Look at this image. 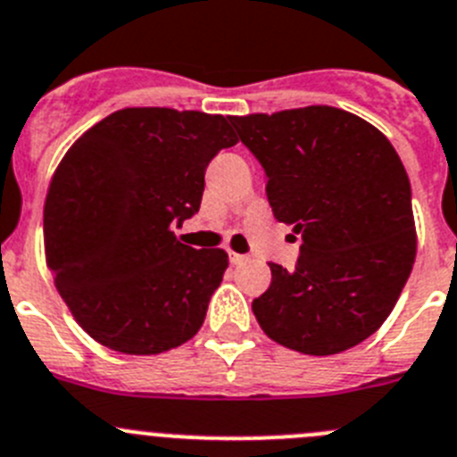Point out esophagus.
Masks as SVG:
<instances>
[{
  "mask_svg": "<svg viewBox=\"0 0 457 457\" xmlns=\"http://www.w3.org/2000/svg\"><path fill=\"white\" fill-rule=\"evenodd\" d=\"M228 258H231L233 265H245V262L249 261V256H242V253H236V251H231V253H228Z\"/></svg>",
  "mask_w": 457,
  "mask_h": 457,
  "instance_id": "1",
  "label": "esophagus"
}]
</instances>
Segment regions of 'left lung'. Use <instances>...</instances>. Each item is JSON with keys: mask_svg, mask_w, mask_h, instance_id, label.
<instances>
[{"mask_svg": "<svg viewBox=\"0 0 457 457\" xmlns=\"http://www.w3.org/2000/svg\"><path fill=\"white\" fill-rule=\"evenodd\" d=\"M267 174L274 217L301 236L295 270L270 262L251 308L278 345L333 355L390 317L417 256L399 154L362 117L333 106L228 117Z\"/></svg>", "mask_w": 457, "mask_h": 457, "instance_id": "1", "label": "left lung"}]
</instances>
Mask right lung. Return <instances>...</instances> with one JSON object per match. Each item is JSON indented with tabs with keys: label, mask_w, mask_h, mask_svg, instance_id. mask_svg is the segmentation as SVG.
<instances>
[{
	"label": "right lung",
	"mask_w": 457,
	"mask_h": 457,
	"mask_svg": "<svg viewBox=\"0 0 457 457\" xmlns=\"http://www.w3.org/2000/svg\"><path fill=\"white\" fill-rule=\"evenodd\" d=\"M236 142L224 115L122 108L67 149L45 199V258L92 340L156 355L195 337L228 253L192 249L171 226L199 211L208 162Z\"/></svg>",
	"instance_id": "add662e5"
}]
</instances>
